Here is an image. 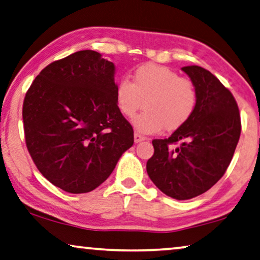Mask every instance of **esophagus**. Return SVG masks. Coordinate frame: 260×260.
<instances>
[{
  "mask_svg": "<svg viewBox=\"0 0 260 260\" xmlns=\"http://www.w3.org/2000/svg\"><path fill=\"white\" fill-rule=\"evenodd\" d=\"M145 137H142V135H140L139 133H134V142L135 143H139V142H141V141H143L145 140Z\"/></svg>",
  "mask_w": 260,
  "mask_h": 260,
  "instance_id": "1",
  "label": "esophagus"
}]
</instances>
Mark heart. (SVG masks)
<instances>
[{
	"label": "heart",
	"instance_id": "heart-1",
	"mask_svg": "<svg viewBox=\"0 0 260 260\" xmlns=\"http://www.w3.org/2000/svg\"><path fill=\"white\" fill-rule=\"evenodd\" d=\"M145 111L133 119L135 129L143 134L180 128L192 117L197 106V90L192 81L174 70L145 64L135 70L133 83L121 78L115 86V103L127 118L142 106Z\"/></svg>",
	"mask_w": 260,
	"mask_h": 260
}]
</instances>
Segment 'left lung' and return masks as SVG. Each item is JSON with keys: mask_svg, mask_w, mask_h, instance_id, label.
<instances>
[{"mask_svg": "<svg viewBox=\"0 0 260 260\" xmlns=\"http://www.w3.org/2000/svg\"><path fill=\"white\" fill-rule=\"evenodd\" d=\"M197 90L192 117L168 139L153 140L147 174L169 197L190 200L209 190L224 175L241 137L238 105L232 93L210 71L184 67ZM177 142L181 145L174 150Z\"/></svg>", "mask_w": 260, "mask_h": 260, "instance_id": "obj_1", "label": "left lung"}]
</instances>
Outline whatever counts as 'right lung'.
Listing matches in <instances>:
<instances>
[{"label": "right lung", "mask_w": 260, "mask_h": 260, "mask_svg": "<svg viewBox=\"0 0 260 260\" xmlns=\"http://www.w3.org/2000/svg\"><path fill=\"white\" fill-rule=\"evenodd\" d=\"M115 68L83 50L40 72L23 103L26 148L46 180L71 193L106 181L134 142L115 103Z\"/></svg>", "instance_id": "1"}]
</instances>
